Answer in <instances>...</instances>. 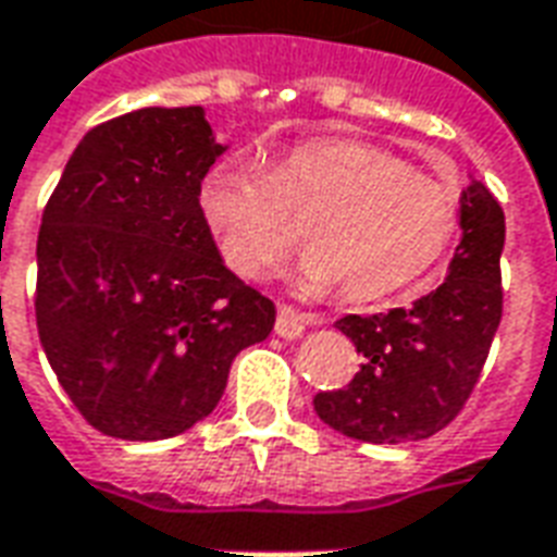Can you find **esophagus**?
Masks as SVG:
<instances>
[{
  "instance_id": "esophagus-1",
  "label": "esophagus",
  "mask_w": 557,
  "mask_h": 557,
  "mask_svg": "<svg viewBox=\"0 0 557 557\" xmlns=\"http://www.w3.org/2000/svg\"><path fill=\"white\" fill-rule=\"evenodd\" d=\"M321 321L324 319L315 315V312H298V310H292V307H280L274 333H277L280 339H300L307 327H315V324H321Z\"/></svg>"
}]
</instances>
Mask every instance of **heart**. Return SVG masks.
Returning <instances> with one entry per match:
<instances>
[{
  "label": "heart",
  "mask_w": 557,
  "mask_h": 557,
  "mask_svg": "<svg viewBox=\"0 0 557 557\" xmlns=\"http://www.w3.org/2000/svg\"><path fill=\"white\" fill-rule=\"evenodd\" d=\"M200 209L224 265L245 280L265 277L298 245L307 225L310 257L300 283L339 286L351 304L389 298L446 257L460 200L451 185L413 174L374 144L315 138L295 144L268 171L230 152L200 180Z\"/></svg>",
  "instance_id": "obj_1"
}]
</instances>
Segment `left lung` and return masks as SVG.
Wrapping results in <instances>:
<instances>
[{"label": "left lung", "instance_id": "left-lung-1", "mask_svg": "<svg viewBox=\"0 0 557 557\" xmlns=\"http://www.w3.org/2000/svg\"><path fill=\"white\" fill-rule=\"evenodd\" d=\"M502 247L505 212L487 185L469 180L446 280L407 310L336 321L362 366L345 389L312 398L321 422L374 446L443 431L467 405L502 321Z\"/></svg>", "mask_w": 557, "mask_h": 557}]
</instances>
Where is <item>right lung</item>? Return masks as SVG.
I'll return each mask as SVG.
<instances>
[{"label":"right lung","instance_id":"right-lung-1","mask_svg":"<svg viewBox=\"0 0 557 557\" xmlns=\"http://www.w3.org/2000/svg\"><path fill=\"white\" fill-rule=\"evenodd\" d=\"M226 150L200 106L129 111L70 156L37 233V333L102 434L150 443L221 401L277 310L224 265L200 180Z\"/></svg>","mask_w":557,"mask_h":557}]
</instances>
